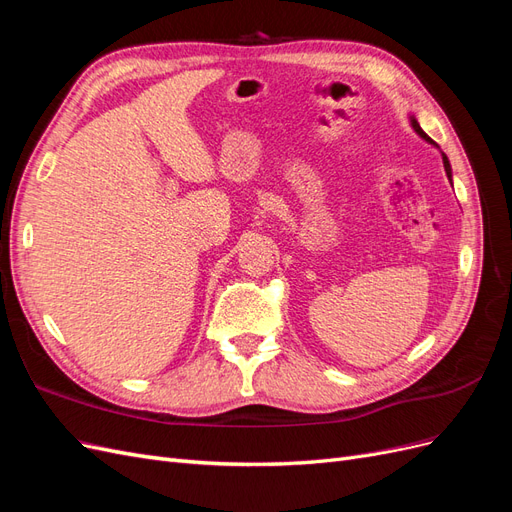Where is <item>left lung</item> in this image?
<instances>
[{"label":"left lung","mask_w":512,"mask_h":512,"mask_svg":"<svg viewBox=\"0 0 512 512\" xmlns=\"http://www.w3.org/2000/svg\"><path fill=\"white\" fill-rule=\"evenodd\" d=\"M410 123H412V128H414V132L418 134V136H421V138H425V141L427 143H431V145H436V143H433L431 141V138L421 130V126H418V121L414 119V117H410ZM442 162H444V170H446V177L448 179H453V170H451V162H448V158H446V153H442Z\"/></svg>","instance_id":"8db88e82"}]
</instances>
